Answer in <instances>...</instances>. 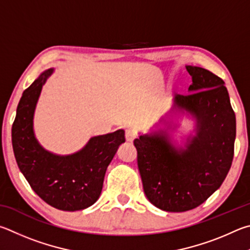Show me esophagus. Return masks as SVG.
<instances>
[{
    "label": "esophagus",
    "mask_w": 250,
    "mask_h": 250,
    "mask_svg": "<svg viewBox=\"0 0 250 250\" xmlns=\"http://www.w3.org/2000/svg\"><path fill=\"white\" fill-rule=\"evenodd\" d=\"M137 137V134L134 129H126L125 130V138L127 142H133Z\"/></svg>",
    "instance_id": "34e87169"
}]
</instances>
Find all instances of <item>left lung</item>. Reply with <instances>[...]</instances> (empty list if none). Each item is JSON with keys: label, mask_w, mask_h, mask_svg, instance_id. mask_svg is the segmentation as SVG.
I'll return each mask as SVG.
<instances>
[{"label": "left lung", "mask_w": 250, "mask_h": 250, "mask_svg": "<svg viewBox=\"0 0 250 250\" xmlns=\"http://www.w3.org/2000/svg\"><path fill=\"white\" fill-rule=\"evenodd\" d=\"M191 92L174 96V108L196 120V134L185 148L174 147L167 132L134 141L144 192L167 212H186L205 202L229 173L234 157L236 118L224 81L207 69L187 65Z\"/></svg>", "instance_id": "obj_1"}]
</instances>
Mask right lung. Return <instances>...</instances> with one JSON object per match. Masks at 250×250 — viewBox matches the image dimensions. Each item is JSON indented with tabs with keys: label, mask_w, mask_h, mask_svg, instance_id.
<instances>
[{
	"label": "right lung",
	"mask_w": 250,
	"mask_h": 250,
	"mask_svg": "<svg viewBox=\"0 0 250 250\" xmlns=\"http://www.w3.org/2000/svg\"><path fill=\"white\" fill-rule=\"evenodd\" d=\"M54 70L42 72L23 92L12 126L15 159L32 189L47 204L61 211H79L98 201L107 166L125 142V132L92 137L80 151L58 156L39 145L33 118L42 87Z\"/></svg>",
	"instance_id": "1"
}]
</instances>
